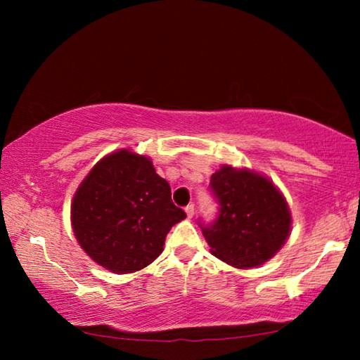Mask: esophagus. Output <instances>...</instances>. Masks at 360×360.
<instances>
[{"label": "esophagus", "mask_w": 360, "mask_h": 360, "mask_svg": "<svg viewBox=\"0 0 360 360\" xmlns=\"http://www.w3.org/2000/svg\"><path fill=\"white\" fill-rule=\"evenodd\" d=\"M193 211H195V205H193V203H188V205L186 206V214H187V217H192V216H193Z\"/></svg>", "instance_id": "1"}]
</instances>
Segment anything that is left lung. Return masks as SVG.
I'll list each match as a JSON object with an SVG mask.
<instances>
[{"label": "left lung", "instance_id": "8db88e82", "mask_svg": "<svg viewBox=\"0 0 360 360\" xmlns=\"http://www.w3.org/2000/svg\"><path fill=\"white\" fill-rule=\"evenodd\" d=\"M217 203L214 221L198 219L211 252L236 268L259 266L271 259L290 230V212L278 188L246 169L222 167L211 176Z\"/></svg>", "mask_w": 360, "mask_h": 360}]
</instances>
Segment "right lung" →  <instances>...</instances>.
<instances>
[{"mask_svg":"<svg viewBox=\"0 0 360 360\" xmlns=\"http://www.w3.org/2000/svg\"><path fill=\"white\" fill-rule=\"evenodd\" d=\"M184 217L149 158L125 149L96 163L71 206L79 245L114 273L149 265L163 251L169 229Z\"/></svg>","mask_w":360,"mask_h":360,"instance_id":"add662e5","label":"right lung"}]
</instances>
